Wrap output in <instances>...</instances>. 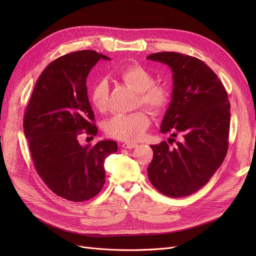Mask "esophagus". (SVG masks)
I'll return each mask as SVG.
<instances>
[{
    "instance_id": "1",
    "label": "esophagus",
    "mask_w": 256,
    "mask_h": 256,
    "mask_svg": "<svg viewBox=\"0 0 256 256\" xmlns=\"http://www.w3.org/2000/svg\"><path fill=\"white\" fill-rule=\"evenodd\" d=\"M121 146H122L124 148H126V150H132V148H135V147H137L138 144H137V143H128V142H126V143H124Z\"/></svg>"
}]
</instances>
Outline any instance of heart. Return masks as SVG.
<instances>
[{"mask_svg":"<svg viewBox=\"0 0 256 256\" xmlns=\"http://www.w3.org/2000/svg\"><path fill=\"white\" fill-rule=\"evenodd\" d=\"M118 76L126 85L138 92V104L147 108L152 114L158 115L166 111L170 102V91L162 84H156L154 76L148 70L139 64H132L121 70ZM110 87L104 78L98 80L91 88L90 102L98 111H106ZM150 124L148 114L140 110L113 116L106 122L104 132L114 139L132 143L143 138Z\"/></svg>","mask_w":256,"mask_h":256,"instance_id":"heart-1","label":"heart"}]
</instances>
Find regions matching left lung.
<instances>
[{
	"label": "left lung",
	"instance_id": "left-lung-1",
	"mask_svg": "<svg viewBox=\"0 0 256 256\" xmlns=\"http://www.w3.org/2000/svg\"><path fill=\"white\" fill-rule=\"evenodd\" d=\"M146 58L172 70V98L160 132L182 137L172 150L166 141L152 145L148 178L164 195L189 196L210 180L227 154L230 122L227 92L217 74L195 57L162 52Z\"/></svg>",
	"mask_w": 256,
	"mask_h": 256
}]
</instances>
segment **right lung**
Here are the masks:
<instances>
[{"instance_id": "1", "label": "right lung", "mask_w": 256, "mask_h": 256, "mask_svg": "<svg viewBox=\"0 0 256 256\" xmlns=\"http://www.w3.org/2000/svg\"><path fill=\"white\" fill-rule=\"evenodd\" d=\"M100 59L110 60L96 50H78L50 63L37 80L24 117V132L39 176L56 195L74 202L100 192L104 160L118 148L113 140L94 146L78 142L83 130L98 134L86 80Z\"/></svg>"}]
</instances>
